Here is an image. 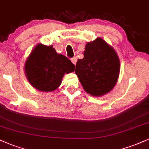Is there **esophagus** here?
Segmentation results:
<instances>
[{"label":"esophagus","mask_w":149,"mask_h":149,"mask_svg":"<svg viewBox=\"0 0 149 149\" xmlns=\"http://www.w3.org/2000/svg\"><path fill=\"white\" fill-rule=\"evenodd\" d=\"M71 62H72V63L73 64H76V62H77V58L76 57H73V58H71Z\"/></svg>","instance_id":"obj_1"}]
</instances>
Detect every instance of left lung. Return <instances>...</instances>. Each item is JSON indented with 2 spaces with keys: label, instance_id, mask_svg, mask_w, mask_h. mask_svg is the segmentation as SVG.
Wrapping results in <instances>:
<instances>
[{
  "label": "left lung",
  "instance_id": "obj_1",
  "mask_svg": "<svg viewBox=\"0 0 149 149\" xmlns=\"http://www.w3.org/2000/svg\"><path fill=\"white\" fill-rule=\"evenodd\" d=\"M119 71L120 61L114 49L98 37L87 43L84 57L77 61L75 73L86 92L101 96L114 88Z\"/></svg>",
  "mask_w": 149,
  "mask_h": 149
}]
</instances>
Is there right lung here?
Returning <instances> with one entry per match:
<instances>
[{
	"instance_id": "right-lung-1",
	"label": "right lung",
	"mask_w": 149,
	"mask_h": 149,
	"mask_svg": "<svg viewBox=\"0 0 149 149\" xmlns=\"http://www.w3.org/2000/svg\"><path fill=\"white\" fill-rule=\"evenodd\" d=\"M28 81L41 92H52L61 85L65 73L73 72L75 65L67 57L56 53L53 46L37 44L25 63Z\"/></svg>"
}]
</instances>
